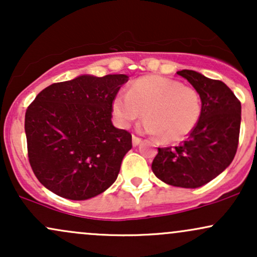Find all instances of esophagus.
I'll return each instance as SVG.
<instances>
[{"instance_id":"34e87169","label":"esophagus","mask_w":257,"mask_h":257,"mask_svg":"<svg viewBox=\"0 0 257 257\" xmlns=\"http://www.w3.org/2000/svg\"><path fill=\"white\" fill-rule=\"evenodd\" d=\"M132 140H133V146L140 145V143H141V139L140 138H138V137H135V135H133Z\"/></svg>"}]
</instances>
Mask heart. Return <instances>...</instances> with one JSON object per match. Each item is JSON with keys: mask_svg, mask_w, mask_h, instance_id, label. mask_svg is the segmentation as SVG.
<instances>
[{"mask_svg": "<svg viewBox=\"0 0 257 257\" xmlns=\"http://www.w3.org/2000/svg\"><path fill=\"white\" fill-rule=\"evenodd\" d=\"M145 119L141 131L161 135L164 143L184 140L196 128L202 112L198 91L181 82L161 76H147L132 84L126 94H119L112 102L117 123L128 128L135 120Z\"/></svg>", "mask_w": 257, "mask_h": 257, "instance_id": "heart-1", "label": "heart"}]
</instances>
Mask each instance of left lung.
Here are the masks:
<instances>
[{"instance_id":"1","label":"left lung","mask_w":257,"mask_h":257,"mask_svg":"<svg viewBox=\"0 0 257 257\" xmlns=\"http://www.w3.org/2000/svg\"><path fill=\"white\" fill-rule=\"evenodd\" d=\"M198 91L202 112L196 128L181 145L158 149L152 172L168 185L197 188L220 175L237 152L240 101L221 81L192 70L178 71Z\"/></svg>"}]
</instances>
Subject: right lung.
<instances>
[{
  "instance_id": "add662e5",
  "label": "right lung",
  "mask_w": 257,
  "mask_h": 257,
  "mask_svg": "<svg viewBox=\"0 0 257 257\" xmlns=\"http://www.w3.org/2000/svg\"><path fill=\"white\" fill-rule=\"evenodd\" d=\"M126 75H81L44 88L25 113L29 162L38 181L71 200L116 181L132 135L112 124V101Z\"/></svg>"
}]
</instances>
